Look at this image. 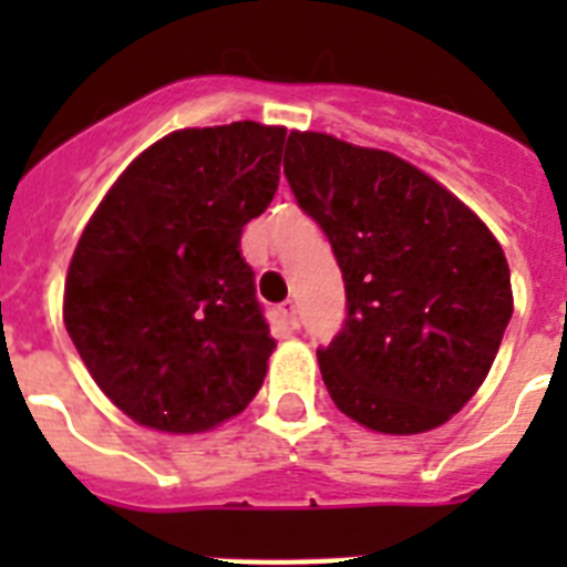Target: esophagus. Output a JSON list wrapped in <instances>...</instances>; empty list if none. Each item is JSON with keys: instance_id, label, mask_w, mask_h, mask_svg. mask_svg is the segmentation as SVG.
I'll return each instance as SVG.
<instances>
[{"instance_id": "34e87169", "label": "esophagus", "mask_w": 567, "mask_h": 567, "mask_svg": "<svg viewBox=\"0 0 567 567\" xmlns=\"http://www.w3.org/2000/svg\"><path fill=\"white\" fill-rule=\"evenodd\" d=\"M280 318L287 320L289 329H298L300 327V312H298V303L295 300H287L284 307H280Z\"/></svg>"}]
</instances>
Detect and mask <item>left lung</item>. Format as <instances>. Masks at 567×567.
<instances>
[{
	"label": "left lung",
	"mask_w": 567,
	"mask_h": 567,
	"mask_svg": "<svg viewBox=\"0 0 567 567\" xmlns=\"http://www.w3.org/2000/svg\"><path fill=\"white\" fill-rule=\"evenodd\" d=\"M284 173L343 272V329L318 349L334 405L383 434L452 420L483 385L514 312L497 238L385 150L289 133Z\"/></svg>",
	"instance_id": "obj_1"
}]
</instances>
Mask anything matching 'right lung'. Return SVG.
<instances>
[{"instance_id":"add662e5","label":"right lung","mask_w":567,"mask_h":567,"mask_svg":"<svg viewBox=\"0 0 567 567\" xmlns=\"http://www.w3.org/2000/svg\"><path fill=\"white\" fill-rule=\"evenodd\" d=\"M287 130L189 127L144 150L110 187L64 280V327L135 423L195 434L258 394L275 349L240 255L244 224L280 182Z\"/></svg>"}]
</instances>
